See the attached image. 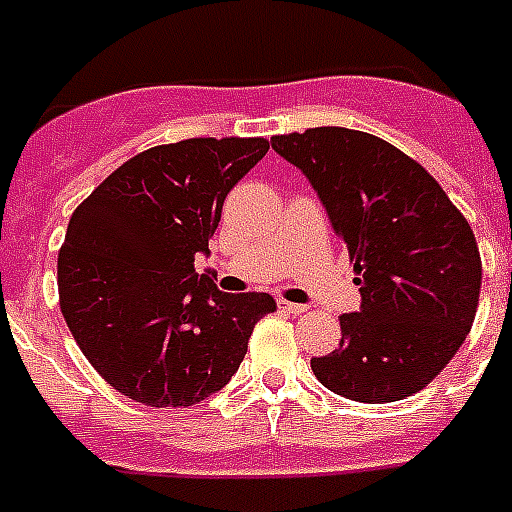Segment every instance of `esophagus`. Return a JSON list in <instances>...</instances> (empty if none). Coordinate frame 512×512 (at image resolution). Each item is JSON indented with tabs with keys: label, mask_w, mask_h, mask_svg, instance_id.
Masks as SVG:
<instances>
[{
	"label": "esophagus",
	"mask_w": 512,
	"mask_h": 512,
	"mask_svg": "<svg viewBox=\"0 0 512 512\" xmlns=\"http://www.w3.org/2000/svg\"><path fill=\"white\" fill-rule=\"evenodd\" d=\"M278 307H281V310H286V313H292V315L307 313V305H299V302H289V299H278Z\"/></svg>",
	"instance_id": "1"
}]
</instances>
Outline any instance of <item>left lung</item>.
<instances>
[{
  "label": "left lung",
  "instance_id": "1",
  "mask_svg": "<svg viewBox=\"0 0 512 512\" xmlns=\"http://www.w3.org/2000/svg\"><path fill=\"white\" fill-rule=\"evenodd\" d=\"M318 191L350 249L363 305L315 378L355 402H397L429 386L471 331L481 292L476 236L429 170L389 141L321 126L270 139Z\"/></svg>",
  "mask_w": 512,
  "mask_h": 512
}]
</instances>
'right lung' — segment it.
<instances>
[{
    "mask_svg": "<svg viewBox=\"0 0 512 512\" xmlns=\"http://www.w3.org/2000/svg\"><path fill=\"white\" fill-rule=\"evenodd\" d=\"M268 139H184L144 149L76 207L57 255L60 310L94 371L149 407L220 392L270 294L218 292L194 257Z\"/></svg>",
    "mask_w": 512,
    "mask_h": 512,
    "instance_id": "right-lung-1",
    "label": "right lung"
}]
</instances>
